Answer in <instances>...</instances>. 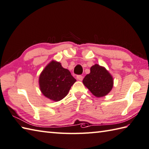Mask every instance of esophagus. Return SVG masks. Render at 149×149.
<instances>
[{"label": "esophagus", "instance_id": "esophagus-1", "mask_svg": "<svg viewBox=\"0 0 149 149\" xmlns=\"http://www.w3.org/2000/svg\"><path fill=\"white\" fill-rule=\"evenodd\" d=\"M77 79H78L79 81H82V79H83V77L81 75H77Z\"/></svg>", "mask_w": 149, "mask_h": 149}]
</instances>
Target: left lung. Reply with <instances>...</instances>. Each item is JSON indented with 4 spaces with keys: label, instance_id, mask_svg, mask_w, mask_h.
<instances>
[{
    "label": "left lung",
    "instance_id": "8db88e82",
    "mask_svg": "<svg viewBox=\"0 0 149 149\" xmlns=\"http://www.w3.org/2000/svg\"><path fill=\"white\" fill-rule=\"evenodd\" d=\"M90 73L86 75L83 84L96 97H102L111 91L113 78L106 69L98 64L91 67Z\"/></svg>",
    "mask_w": 149,
    "mask_h": 149
}]
</instances>
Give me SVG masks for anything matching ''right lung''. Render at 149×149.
<instances>
[{
    "instance_id": "add662e5",
    "label": "right lung",
    "mask_w": 149,
    "mask_h": 149,
    "mask_svg": "<svg viewBox=\"0 0 149 149\" xmlns=\"http://www.w3.org/2000/svg\"><path fill=\"white\" fill-rule=\"evenodd\" d=\"M75 81L70 71L54 61L47 65L39 77L41 92L46 97L56 102L67 95Z\"/></svg>"
}]
</instances>
